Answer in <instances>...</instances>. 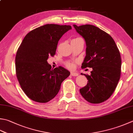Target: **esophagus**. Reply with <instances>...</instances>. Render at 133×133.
Segmentation results:
<instances>
[{"label":"esophagus","instance_id":"esophagus-1","mask_svg":"<svg viewBox=\"0 0 133 133\" xmlns=\"http://www.w3.org/2000/svg\"><path fill=\"white\" fill-rule=\"evenodd\" d=\"M71 75L73 77H77L78 75V74L77 73V72H71Z\"/></svg>","mask_w":133,"mask_h":133}]
</instances>
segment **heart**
<instances>
[{"instance_id":"obj_1","label":"heart","mask_w":133,"mask_h":133,"mask_svg":"<svg viewBox=\"0 0 133 133\" xmlns=\"http://www.w3.org/2000/svg\"><path fill=\"white\" fill-rule=\"evenodd\" d=\"M66 65L67 67H69L70 69H71V68H73L74 63L72 62H66Z\"/></svg>"}]
</instances>
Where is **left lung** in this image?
<instances>
[{"label":"left lung","mask_w":133,"mask_h":133,"mask_svg":"<svg viewBox=\"0 0 133 133\" xmlns=\"http://www.w3.org/2000/svg\"><path fill=\"white\" fill-rule=\"evenodd\" d=\"M73 26L87 44L81 68L93 69L90 75L84 74L88 82L79 89L80 93L90 103H103L112 95L120 79V52L112 37L100 28L92 25Z\"/></svg>","instance_id":"left-lung-1"}]
</instances>
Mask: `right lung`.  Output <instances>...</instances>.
I'll list each match as a JSON object with an SVG mask.
<instances>
[{
	"label": "right lung",
	"mask_w": 133,
	"mask_h": 133,
	"mask_svg": "<svg viewBox=\"0 0 133 133\" xmlns=\"http://www.w3.org/2000/svg\"><path fill=\"white\" fill-rule=\"evenodd\" d=\"M71 29L70 25L46 24L31 30L23 38L15 56V71L23 92L33 101L47 103L61 89L70 72L62 67L52 69L47 63L54 56L58 41Z\"/></svg>",
	"instance_id": "add662e5"
}]
</instances>
